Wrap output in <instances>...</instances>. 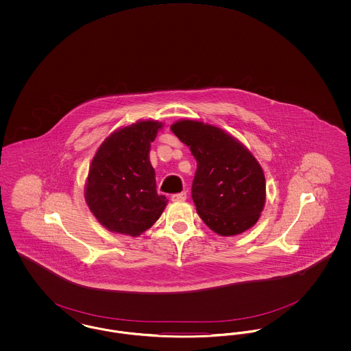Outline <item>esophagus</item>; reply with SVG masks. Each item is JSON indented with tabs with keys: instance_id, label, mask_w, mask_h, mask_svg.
<instances>
[{
	"instance_id": "34e87169",
	"label": "esophagus",
	"mask_w": 351,
	"mask_h": 351,
	"mask_svg": "<svg viewBox=\"0 0 351 351\" xmlns=\"http://www.w3.org/2000/svg\"><path fill=\"white\" fill-rule=\"evenodd\" d=\"M185 199H186V193H185V192L176 193V195H172V196H171V201H172V202H182V201L185 200Z\"/></svg>"
}]
</instances>
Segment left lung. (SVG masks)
Here are the masks:
<instances>
[{
	"label": "left lung",
	"mask_w": 351,
	"mask_h": 351,
	"mask_svg": "<svg viewBox=\"0 0 351 351\" xmlns=\"http://www.w3.org/2000/svg\"><path fill=\"white\" fill-rule=\"evenodd\" d=\"M197 162L192 199L201 219L222 237L243 233L256 223L266 202L265 172L239 141L201 121L171 126Z\"/></svg>",
	"instance_id": "1"
}]
</instances>
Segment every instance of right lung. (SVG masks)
<instances>
[{
  "instance_id": "obj_1",
  "label": "right lung",
  "mask_w": 351,
  "mask_h": 351,
  "mask_svg": "<svg viewBox=\"0 0 351 351\" xmlns=\"http://www.w3.org/2000/svg\"><path fill=\"white\" fill-rule=\"evenodd\" d=\"M162 122L138 121L110 134L92 159L85 201L104 228L136 237L162 216L168 200L158 195L151 142Z\"/></svg>"
}]
</instances>
